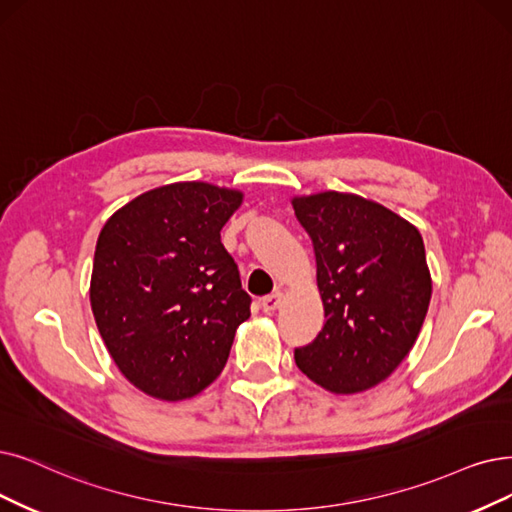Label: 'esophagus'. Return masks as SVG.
<instances>
[{"label": "esophagus", "instance_id": "34e87169", "mask_svg": "<svg viewBox=\"0 0 512 512\" xmlns=\"http://www.w3.org/2000/svg\"><path fill=\"white\" fill-rule=\"evenodd\" d=\"M281 298H283V294H281V292H275V294L264 296V298H262V311H264V313H273V311H277L279 306H281Z\"/></svg>", "mask_w": 512, "mask_h": 512}]
</instances>
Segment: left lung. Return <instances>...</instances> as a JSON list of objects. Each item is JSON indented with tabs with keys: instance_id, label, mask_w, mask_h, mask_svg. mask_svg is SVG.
<instances>
[{
	"instance_id": "left-lung-1",
	"label": "left lung",
	"mask_w": 512,
	"mask_h": 512,
	"mask_svg": "<svg viewBox=\"0 0 512 512\" xmlns=\"http://www.w3.org/2000/svg\"><path fill=\"white\" fill-rule=\"evenodd\" d=\"M313 241L325 321L294 349L300 372L340 395L361 393L412 351L431 302V273L416 227L380 203L346 193L296 197Z\"/></svg>"
}]
</instances>
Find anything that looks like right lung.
Segmentation results:
<instances>
[{"label":"right lung","instance_id":"obj_1","mask_svg":"<svg viewBox=\"0 0 512 512\" xmlns=\"http://www.w3.org/2000/svg\"><path fill=\"white\" fill-rule=\"evenodd\" d=\"M241 193L176 182L132 199L102 227L90 283L98 332L134 386L178 401L227 365L250 294L220 229Z\"/></svg>","mask_w":512,"mask_h":512}]
</instances>
